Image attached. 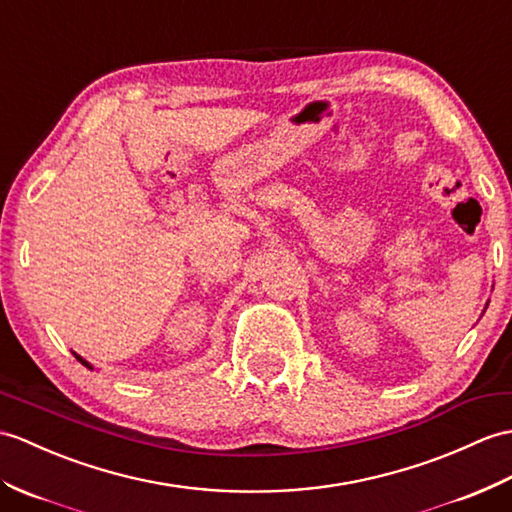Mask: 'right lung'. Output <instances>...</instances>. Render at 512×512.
<instances>
[{
    "label": "right lung",
    "instance_id": "add662e5",
    "mask_svg": "<svg viewBox=\"0 0 512 512\" xmlns=\"http://www.w3.org/2000/svg\"><path fill=\"white\" fill-rule=\"evenodd\" d=\"M74 355H76V360H78V362H80L82 366H87V368H93V366H91V364H89V362H87L85 358H80V355H78V353H74Z\"/></svg>",
    "mask_w": 512,
    "mask_h": 512
}]
</instances>
